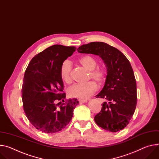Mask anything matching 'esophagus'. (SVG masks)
Returning <instances> with one entry per match:
<instances>
[{"mask_svg": "<svg viewBox=\"0 0 159 159\" xmlns=\"http://www.w3.org/2000/svg\"><path fill=\"white\" fill-rule=\"evenodd\" d=\"M79 102L80 103H86L88 102L87 99H79Z\"/></svg>", "mask_w": 159, "mask_h": 159, "instance_id": "esophagus-1", "label": "esophagus"}]
</instances>
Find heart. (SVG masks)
<instances>
[{
	"label": "heart",
	"instance_id": "b5f03b06",
	"mask_svg": "<svg viewBox=\"0 0 159 159\" xmlns=\"http://www.w3.org/2000/svg\"><path fill=\"white\" fill-rule=\"evenodd\" d=\"M79 63L89 70L88 79H92L98 84H102L105 80L106 73L103 68L97 66V61L91 55H84L79 59ZM72 65L70 61L66 60L61 65L60 73L62 80L66 84L72 82ZM97 85L93 81L84 84H76L68 89V94L71 97L80 99H87L93 94L97 90Z\"/></svg>",
	"mask_w": 159,
	"mask_h": 159
}]
</instances>
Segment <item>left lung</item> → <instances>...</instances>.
<instances>
[{
  "label": "left lung",
  "instance_id": "obj_1",
  "mask_svg": "<svg viewBox=\"0 0 159 159\" xmlns=\"http://www.w3.org/2000/svg\"><path fill=\"white\" fill-rule=\"evenodd\" d=\"M77 50L99 56L107 67L105 84L96 98L105 99L109 103L105 102L95 115L96 123L112 133L122 130L133 117L137 104L136 82L131 63L119 49L105 42H90Z\"/></svg>",
  "mask_w": 159,
  "mask_h": 159
}]
</instances>
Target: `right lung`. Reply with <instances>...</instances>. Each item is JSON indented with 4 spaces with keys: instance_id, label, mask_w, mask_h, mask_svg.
<instances>
[{
    "instance_id": "1",
    "label": "right lung",
    "mask_w": 159,
    "mask_h": 159,
    "mask_svg": "<svg viewBox=\"0 0 159 159\" xmlns=\"http://www.w3.org/2000/svg\"><path fill=\"white\" fill-rule=\"evenodd\" d=\"M76 49L51 46L36 54L25 70L21 91L23 110L28 120L42 132L61 131L71 120L79 103L75 98L64 101L66 94L60 73L62 62Z\"/></svg>"
}]
</instances>
